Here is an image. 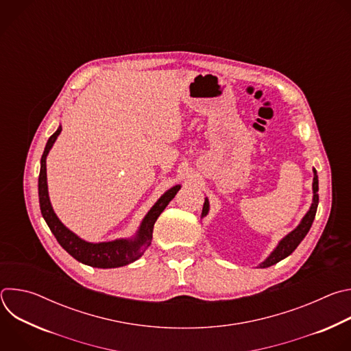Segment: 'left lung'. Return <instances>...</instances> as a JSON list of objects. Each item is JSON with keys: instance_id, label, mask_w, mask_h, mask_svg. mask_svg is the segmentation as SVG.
Instances as JSON below:
<instances>
[{"instance_id": "obj_1", "label": "left lung", "mask_w": 351, "mask_h": 351, "mask_svg": "<svg viewBox=\"0 0 351 351\" xmlns=\"http://www.w3.org/2000/svg\"><path fill=\"white\" fill-rule=\"evenodd\" d=\"M313 190H314V198H313V204H311L310 211L303 218L302 223H300L293 232H290L283 240H280L279 245L274 250V253L260 265L261 268H268L271 265H275L280 260H283L287 256H290L294 252V250L297 248V245L302 243V240L307 236V233H308V230H310V228H311V225L314 222V218H315V214H317V208H318V202H319V195H318V175H317L315 169H314ZM208 208H210V204H208V199L206 198V203H204V207H203V214H202L203 217L207 215Z\"/></svg>"}]
</instances>
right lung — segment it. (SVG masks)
Segmentation results:
<instances>
[{
    "label": "right lung",
    "instance_id": "add662e5",
    "mask_svg": "<svg viewBox=\"0 0 351 351\" xmlns=\"http://www.w3.org/2000/svg\"><path fill=\"white\" fill-rule=\"evenodd\" d=\"M61 130L62 128L60 126L58 130L47 141V145L44 148V153L41 157V168H40V176H38L40 210L49 230L54 233L56 239L62 245V248H65L75 260L86 265L95 267V268H118L136 261L143 256L144 248H147L149 244H152L154 223L157 218L161 215V213L165 210V207L169 204L171 199L175 197V194L179 191L180 186L178 184L171 190H168L156 203V206L149 210L134 240L122 239V240L107 241V243H95V244L87 243L79 239L75 233H72L69 229H66L61 223V221L54 214L51 204H49L48 190H47L45 158L49 149H51L54 141L57 140L58 134L61 133Z\"/></svg>",
    "mask_w": 351,
    "mask_h": 351
}]
</instances>
